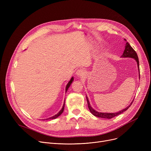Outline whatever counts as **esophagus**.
<instances>
[{"label": "esophagus", "mask_w": 151, "mask_h": 151, "mask_svg": "<svg viewBox=\"0 0 151 151\" xmlns=\"http://www.w3.org/2000/svg\"><path fill=\"white\" fill-rule=\"evenodd\" d=\"M86 74V71L83 68H80V69H78V71H76V75L77 76H78L79 77H81L84 76Z\"/></svg>", "instance_id": "1"}]
</instances>
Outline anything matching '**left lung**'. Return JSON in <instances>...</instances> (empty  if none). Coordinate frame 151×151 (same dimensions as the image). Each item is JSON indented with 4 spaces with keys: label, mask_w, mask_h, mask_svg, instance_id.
I'll use <instances>...</instances> for the list:
<instances>
[{
    "label": "left lung",
    "mask_w": 151,
    "mask_h": 151,
    "mask_svg": "<svg viewBox=\"0 0 151 151\" xmlns=\"http://www.w3.org/2000/svg\"><path fill=\"white\" fill-rule=\"evenodd\" d=\"M125 41L127 42V40L125 39ZM121 57L122 58H133L136 60V61L137 62V64H138V70H139V60H138V55L136 52V51H134L133 47L130 46V45L129 43V42H126L125 46V50L124 51V53L122 54V55H121ZM86 99H87V101H88V108L90 110V111L91 112V113L95 116H97L100 118H105V119H111L116 116L119 115L120 114L124 113V111H125L126 110H127V109L130 106V105L132 104L133 101L131 103L130 105H129V106L127 107L126 108L124 109L123 110L120 111L119 112H117V113H99L96 111H95L91 106V105L89 104V101L88 100V97L86 96Z\"/></svg>",
    "instance_id": "8db88e82"
}]
</instances>
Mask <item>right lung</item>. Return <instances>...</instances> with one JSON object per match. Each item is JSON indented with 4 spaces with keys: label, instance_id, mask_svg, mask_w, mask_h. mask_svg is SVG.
I'll list each match as a JSON object with an SVG mask.
<instances>
[{
    "label": "right lung",
    "instance_id": "right-lung-1",
    "mask_svg": "<svg viewBox=\"0 0 151 151\" xmlns=\"http://www.w3.org/2000/svg\"><path fill=\"white\" fill-rule=\"evenodd\" d=\"M73 78L72 77L71 78V80H70V81L68 82V83L67 84V86H66V88H65V90H66V92L67 91V90H68V89L69 88V87H70V86L71 85V83L73 82ZM64 106H65V101H64V104H63V106H62V108L61 109V110L57 114H55V115H54V116H52V117H50V118H48V119H55V118H57L58 117H59L62 113H63V109H64Z\"/></svg>",
    "mask_w": 151,
    "mask_h": 151
}]
</instances>
